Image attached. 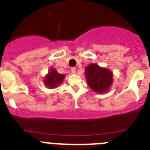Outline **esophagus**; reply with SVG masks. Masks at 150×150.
<instances>
[{"label":"esophagus","mask_w":150,"mask_h":150,"mask_svg":"<svg viewBox=\"0 0 150 150\" xmlns=\"http://www.w3.org/2000/svg\"><path fill=\"white\" fill-rule=\"evenodd\" d=\"M71 73L72 74H76V68L75 67H72L71 68Z\"/></svg>","instance_id":"esophagus-1"}]
</instances>
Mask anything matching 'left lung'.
Returning <instances> with one entry per match:
<instances>
[{
    "instance_id": "obj_1",
    "label": "left lung",
    "mask_w": 150,
    "mask_h": 150,
    "mask_svg": "<svg viewBox=\"0 0 150 150\" xmlns=\"http://www.w3.org/2000/svg\"><path fill=\"white\" fill-rule=\"evenodd\" d=\"M88 86L98 93H104L109 90L112 83V73L98 64H91L85 69Z\"/></svg>"
}]
</instances>
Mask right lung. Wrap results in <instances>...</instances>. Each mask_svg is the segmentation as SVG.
Segmentation results:
<instances>
[{"label": "right lung", "instance_id": "add662e5", "mask_svg": "<svg viewBox=\"0 0 150 150\" xmlns=\"http://www.w3.org/2000/svg\"><path fill=\"white\" fill-rule=\"evenodd\" d=\"M64 76H65L64 74H59L55 69L52 68L49 74L45 76L44 83L46 86L50 87V88H56L63 82Z\"/></svg>", "mask_w": 150, "mask_h": 150}]
</instances>
